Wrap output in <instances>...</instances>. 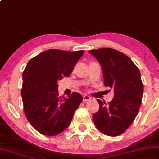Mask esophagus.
I'll list each match as a JSON object with an SVG mask.
<instances>
[{"mask_svg": "<svg viewBox=\"0 0 159 159\" xmlns=\"http://www.w3.org/2000/svg\"><path fill=\"white\" fill-rule=\"evenodd\" d=\"M91 98H92L91 97L89 96V95H84L83 96V101H84V102H86V101H89Z\"/></svg>", "mask_w": 159, "mask_h": 159, "instance_id": "esophagus-1", "label": "esophagus"}]
</instances>
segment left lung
Masks as SVG:
<instances>
[{
    "mask_svg": "<svg viewBox=\"0 0 159 159\" xmlns=\"http://www.w3.org/2000/svg\"><path fill=\"white\" fill-rule=\"evenodd\" d=\"M89 54L101 64L104 84L114 89V98L108 104L100 99L99 110L93 114L98 129L109 136L122 134L137 116L144 87L141 73L127 55L110 48L93 49Z\"/></svg>",
    "mask_w": 159,
    "mask_h": 159,
    "instance_id": "left-lung-1",
    "label": "left lung"
}]
</instances>
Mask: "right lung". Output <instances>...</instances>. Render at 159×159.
Masks as SVG:
<instances>
[{
  "instance_id": "obj_1",
  "label": "right lung",
  "mask_w": 159,
  "mask_h": 159,
  "mask_svg": "<svg viewBox=\"0 0 159 159\" xmlns=\"http://www.w3.org/2000/svg\"><path fill=\"white\" fill-rule=\"evenodd\" d=\"M84 53L49 49L32 58L23 72L21 96L29 122L43 135H58L69 127L75 111L83 100L73 93L58 96V80L68 77Z\"/></svg>"
}]
</instances>
